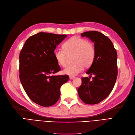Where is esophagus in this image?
I'll return each instance as SVG.
<instances>
[{
    "instance_id": "34e87169",
    "label": "esophagus",
    "mask_w": 135,
    "mask_h": 135,
    "mask_svg": "<svg viewBox=\"0 0 135 135\" xmlns=\"http://www.w3.org/2000/svg\"><path fill=\"white\" fill-rule=\"evenodd\" d=\"M69 79H73L74 77H72V76H69Z\"/></svg>"
}]
</instances>
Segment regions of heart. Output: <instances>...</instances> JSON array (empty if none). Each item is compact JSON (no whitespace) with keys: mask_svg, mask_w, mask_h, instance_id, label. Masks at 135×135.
I'll return each mask as SVG.
<instances>
[{"mask_svg":"<svg viewBox=\"0 0 135 135\" xmlns=\"http://www.w3.org/2000/svg\"><path fill=\"white\" fill-rule=\"evenodd\" d=\"M63 50L57 49L54 57L57 63L63 67L67 64L68 57L73 55V64L65 68L63 73L70 76H76L82 71L84 66L88 67L93 63L96 56V48L94 44L86 39L73 37L63 44Z\"/></svg>","mask_w":135,"mask_h":135,"instance_id":"1","label":"heart"}]
</instances>
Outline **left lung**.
I'll list each match as a JSON object with an SVG mask.
<instances>
[{
  "label": "left lung",
  "mask_w": 135,
  "mask_h": 135,
  "mask_svg": "<svg viewBox=\"0 0 135 135\" xmlns=\"http://www.w3.org/2000/svg\"><path fill=\"white\" fill-rule=\"evenodd\" d=\"M82 37H88L94 42L96 56L91 67L86 72L89 77H82L78 88V95L86 104H95L102 101L112 91L117 77V54L111 41L97 31L86 32ZM95 75L92 80L90 76Z\"/></svg>",
  "instance_id": "8db88e82"
}]
</instances>
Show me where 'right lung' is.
Segmentation results:
<instances>
[{"instance_id":"add662e5","label":"right lung","mask_w":135,"mask_h":135,"mask_svg":"<svg viewBox=\"0 0 135 135\" xmlns=\"http://www.w3.org/2000/svg\"><path fill=\"white\" fill-rule=\"evenodd\" d=\"M66 37L38 33L27 40L20 53V81L29 98L40 106L56 103L61 94L60 88L69 79L67 75H52L61 71L54 51Z\"/></svg>"}]
</instances>
